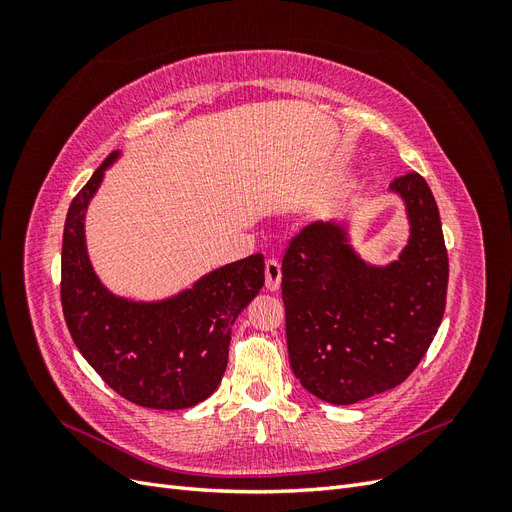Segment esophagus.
<instances>
[{
    "label": "esophagus",
    "instance_id": "1",
    "mask_svg": "<svg viewBox=\"0 0 512 512\" xmlns=\"http://www.w3.org/2000/svg\"><path fill=\"white\" fill-rule=\"evenodd\" d=\"M265 282H267V288L269 290H280V284H282V265L280 260L275 258H269L267 265H265Z\"/></svg>",
    "mask_w": 512,
    "mask_h": 512
}]
</instances>
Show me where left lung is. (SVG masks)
I'll list each match as a JSON object with an SVG mask.
<instances>
[{"mask_svg": "<svg viewBox=\"0 0 512 512\" xmlns=\"http://www.w3.org/2000/svg\"><path fill=\"white\" fill-rule=\"evenodd\" d=\"M410 239L371 267L333 222L305 226L282 260L286 339L294 376L322 401L350 406L395 389L421 363L446 307L448 254L440 211L418 173L391 183Z\"/></svg>", "mask_w": 512, "mask_h": 512, "instance_id": "left-lung-1", "label": "left lung"}]
</instances>
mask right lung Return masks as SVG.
Masks as SVG:
<instances>
[{
    "label": "right lung",
    "instance_id": "right-lung-1",
    "mask_svg": "<svg viewBox=\"0 0 512 512\" xmlns=\"http://www.w3.org/2000/svg\"><path fill=\"white\" fill-rule=\"evenodd\" d=\"M113 151L74 196L61 245V307L85 361L121 397L143 408L183 410L207 399L226 371L230 329L265 284V258L252 254L158 303L108 292L91 269L85 209Z\"/></svg>",
    "mask_w": 512,
    "mask_h": 512
}]
</instances>
